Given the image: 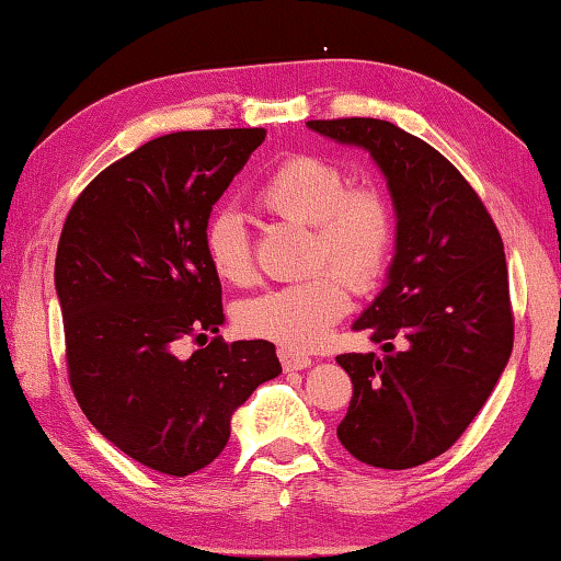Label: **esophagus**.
Listing matches in <instances>:
<instances>
[{
  "label": "esophagus",
  "instance_id": "1",
  "mask_svg": "<svg viewBox=\"0 0 561 561\" xmlns=\"http://www.w3.org/2000/svg\"><path fill=\"white\" fill-rule=\"evenodd\" d=\"M279 360H282L284 370H305L314 363L312 358L302 356V353H295V351H287V348H279Z\"/></svg>",
  "mask_w": 561,
  "mask_h": 561
}]
</instances>
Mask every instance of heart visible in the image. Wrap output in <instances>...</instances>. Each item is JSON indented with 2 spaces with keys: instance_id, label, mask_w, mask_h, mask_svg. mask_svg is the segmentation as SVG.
Here are the masks:
<instances>
[{
  "instance_id": "heart-1",
  "label": "heart",
  "mask_w": 561,
  "mask_h": 561,
  "mask_svg": "<svg viewBox=\"0 0 561 561\" xmlns=\"http://www.w3.org/2000/svg\"><path fill=\"white\" fill-rule=\"evenodd\" d=\"M259 208L299 220L312 231L307 266L333 264L356 289L381 274L393 243V213L374 185L345 187L343 170L314 154L287 157L256 191ZM210 270L228 284L251 277L249 228L236 210H220L203 231ZM341 273V274H342ZM340 274V275H341ZM333 270L243 299L236 322L247 335L289 351H310L348 312V285Z\"/></svg>"
}]
</instances>
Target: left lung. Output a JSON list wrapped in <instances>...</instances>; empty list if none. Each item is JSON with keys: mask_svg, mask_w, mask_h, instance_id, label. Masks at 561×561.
Wrapping results in <instances>:
<instances>
[{"mask_svg": "<svg viewBox=\"0 0 561 561\" xmlns=\"http://www.w3.org/2000/svg\"><path fill=\"white\" fill-rule=\"evenodd\" d=\"M307 126L366 149L397 216L383 289L353 322L383 353L335 358L353 381L337 439L374 468H416L455 445L511 358L501 233L468 180L397 124L356 116Z\"/></svg>", "mask_w": 561, "mask_h": 561, "instance_id": "left-lung-1", "label": "left lung"}]
</instances>
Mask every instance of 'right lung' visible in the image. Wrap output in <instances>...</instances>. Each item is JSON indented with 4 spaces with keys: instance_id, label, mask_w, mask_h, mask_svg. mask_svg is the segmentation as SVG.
<instances>
[{
    "instance_id": "obj_1",
    "label": "right lung",
    "mask_w": 561,
    "mask_h": 561,
    "mask_svg": "<svg viewBox=\"0 0 561 561\" xmlns=\"http://www.w3.org/2000/svg\"><path fill=\"white\" fill-rule=\"evenodd\" d=\"M264 137L208 129L147 141L108 164L62 226L55 291L70 386L101 435L164 476L216 460L236 409L282 374L274 343L218 337L220 279L203 249L213 205ZM191 336L204 348L185 359Z\"/></svg>"
}]
</instances>
